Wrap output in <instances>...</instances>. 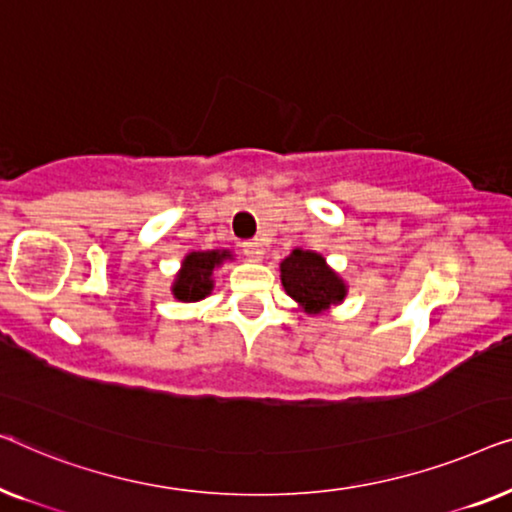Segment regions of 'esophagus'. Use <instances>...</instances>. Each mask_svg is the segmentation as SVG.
<instances>
[{
    "instance_id": "obj_1",
    "label": "esophagus",
    "mask_w": 512,
    "mask_h": 512,
    "mask_svg": "<svg viewBox=\"0 0 512 512\" xmlns=\"http://www.w3.org/2000/svg\"><path fill=\"white\" fill-rule=\"evenodd\" d=\"M243 255H246L250 262H259V259H262V255H264V246H262V241H246L243 243Z\"/></svg>"
}]
</instances>
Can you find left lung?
Segmentation results:
<instances>
[{
  "mask_svg": "<svg viewBox=\"0 0 512 512\" xmlns=\"http://www.w3.org/2000/svg\"><path fill=\"white\" fill-rule=\"evenodd\" d=\"M280 283L287 297L297 301L301 311L308 315H325L331 306H338L348 297V283L341 273L331 269L325 255L315 250L294 248L280 262Z\"/></svg>",
  "mask_w": 512,
  "mask_h": 512,
  "instance_id": "8db88e82",
  "label": "left lung"
}]
</instances>
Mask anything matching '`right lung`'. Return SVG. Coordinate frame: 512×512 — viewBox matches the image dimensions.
<instances>
[{
    "instance_id": "add662e5",
    "label": "right lung",
    "mask_w": 512,
    "mask_h": 512,
    "mask_svg": "<svg viewBox=\"0 0 512 512\" xmlns=\"http://www.w3.org/2000/svg\"><path fill=\"white\" fill-rule=\"evenodd\" d=\"M234 259L232 250H192L187 253L178 269L171 294L183 304H194V301L206 299L213 292V271Z\"/></svg>"
}]
</instances>
